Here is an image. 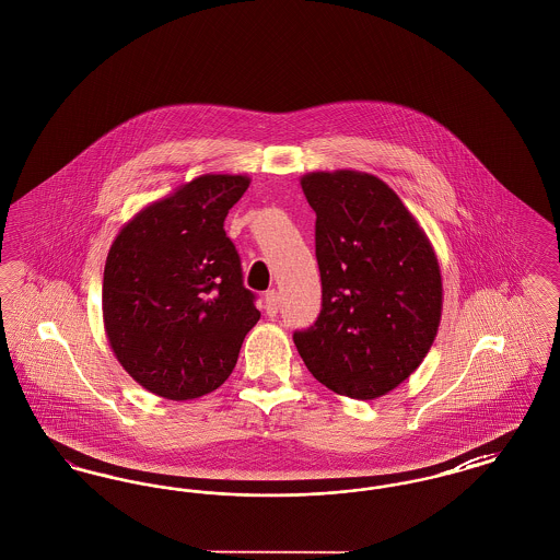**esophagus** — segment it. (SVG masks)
<instances>
[{"instance_id":"esophagus-1","label":"esophagus","mask_w":560,"mask_h":560,"mask_svg":"<svg viewBox=\"0 0 560 560\" xmlns=\"http://www.w3.org/2000/svg\"><path fill=\"white\" fill-rule=\"evenodd\" d=\"M279 306H281V298L275 290L265 293V311H267L268 317H275L279 313Z\"/></svg>"}]
</instances>
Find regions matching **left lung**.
Returning <instances> with one entry per match:
<instances>
[{"instance_id":"1","label":"left lung","mask_w":560,"mask_h":560,"mask_svg":"<svg viewBox=\"0 0 560 560\" xmlns=\"http://www.w3.org/2000/svg\"><path fill=\"white\" fill-rule=\"evenodd\" d=\"M317 213L323 304L293 334L308 372L329 390L372 400L395 390L432 347L443 281L432 243L399 195L357 170L300 178Z\"/></svg>"}]
</instances>
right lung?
I'll return each instance as SVG.
<instances>
[{
  "label": "right lung",
  "instance_id": "right-lung-1",
  "mask_svg": "<svg viewBox=\"0 0 560 560\" xmlns=\"http://www.w3.org/2000/svg\"><path fill=\"white\" fill-rule=\"evenodd\" d=\"M247 187L245 174H203L142 208L108 249V345L158 397L197 399L222 386L260 319L224 233V218Z\"/></svg>",
  "mask_w": 560,
  "mask_h": 560
}]
</instances>
